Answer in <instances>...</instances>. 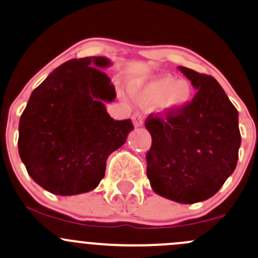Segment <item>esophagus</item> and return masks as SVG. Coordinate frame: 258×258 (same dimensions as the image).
Wrapping results in <instances>:
<instances>
[{"instance_id":"esophagus-1","label":"esophagus","mask_w":258,"mask_h":258,"mask_svg":"<svg viewBox=\"0 0 258 258\" xmlns=\"http://www.w3.org/2000/svg\"><path fill=\"white\" fill-rule=\"evenodd\" d=\"M132 122H134V126L135 127H141L143 124V117L141 113H135L132 116Z\"/></svg>"}]
</instances>
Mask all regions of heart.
I'll return each mask as SVG.
<instances>
[{
  "label": "heart",
  "mask_w": 258,
  "mask_h": 258,
  "mask_svg": "<svg viewBox=\"0 0 258 258\" xmlns=\"http://www.w3.org/2000/svg\"><path fill=\"white\" fill-rule=\"evenodd\" d=\"M130 93L141 105L156 104L157 110L163 115L177 116L183 113L194 97L190 84L185 80H174L169 75H157L146 81L130 84Z\"/></svg>",
  "instance_id": "b5f03b06"
}]
</instances>
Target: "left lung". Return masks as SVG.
<instances>
[{
	"label": "left lung",
	"mask_w": 258,
	"mask_h": 258,
	"mask_svg": "<svg viewBox=\"0 0 258 258\" xmlns=\"http://www.w3.org/2000/svg\"><path fill=\"white\" fill-rule=\"evenodd\" d=\"M178 69L198 91L180 115L146 120L152 136L147 177L156 194L194 204L218 193L236 168L238 112L213 77L185 67Z\"/></svg>",
	"instance_id": "8db88e82"
}]
</instances>
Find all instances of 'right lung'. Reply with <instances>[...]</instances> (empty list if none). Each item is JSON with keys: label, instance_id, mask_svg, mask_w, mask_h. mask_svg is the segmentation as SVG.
<instances>
[{"label": "right lung", "instance_id": "obj_1", "mask_svg": "<svg viewBox=\"0 0 258 258\" xmlns=\"http://www.w3.org/2000/svg\"><path fill=\"white\" fill-rule=\"evenodd\" d=\"M106 56L72 59L32 93L20 120L18 152L32 179L55 195L94 190L107 157L126 142L131 120L115 121L106 102L116 97L102 70Z\"/></svg>", "mask_w": 258, "mask_h": 258}]
</instances>
